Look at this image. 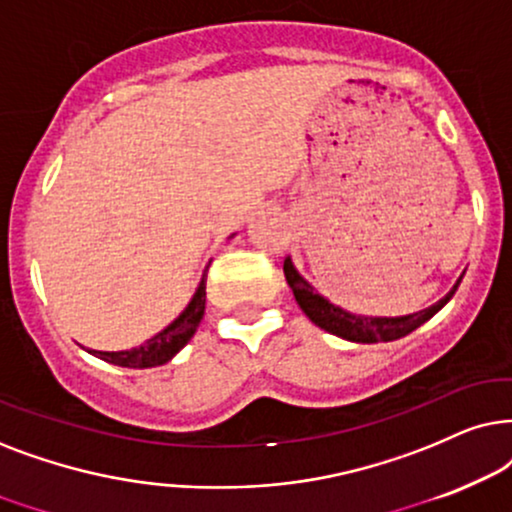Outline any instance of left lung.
Wrapping results in <instances>:
<instances>
[{
  "label": "left lung",
  "instance_id": "1",
  "mask_svg": "<svg viewBox=\"0 0 512 512\" xmlns=\"http://www.w3.org/2000/svg\"><path fill=\"white\" fill-rule=\"evenodd\" d=\"M283 271H285V281H288V285L292 288V295H295L299 309L306 313V318H309L311 323H316L320 330L356 344L395 342V339L410 335V332L417 330L419 325H424L426 320H431L435 313H438L442 306L452 299L463 278L461 274L459 281L454 283V288L449 290L440 302L428 306V309L407 313V316H358V313L346 311L342 306L332 304L330 299L320 295V292L313 288L302 274H299L295 262H292V257H285Z\"/></svg>",
  "mask_w": 512,
  "mask_h": 512
}]
</instances>
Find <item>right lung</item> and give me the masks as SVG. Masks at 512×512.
I'll return each mask as SVG.
<instances>
[{"label":"right lung","mask_w":512,"mask_h":512,"mask_svg":"<svg viewBox=\"0 0 512 512\" xmlns=\"http://www.w3.org/2000/svg\"><path fill=\"white\" fill-rule=\"evenodd\" d=\"M206 271H203L199 288H196L194 297L189 299L185 311H182L173 323L163 327L161 332H156L154 337H149L145 344L133 346V349H124V351H95V349H86V351L95 358L105 360L109 365L133 367V370H147V367H159L163 363H168V360H173L177 353L185 349L189 339L194 337L196 327H199L203 318V311H206Z\"/></svg>","instance_id":"add662e5"}]
</instances>
